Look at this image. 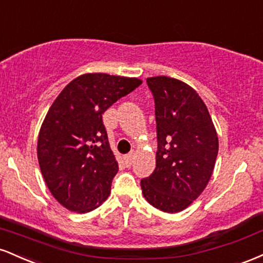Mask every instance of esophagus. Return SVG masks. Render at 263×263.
<instances>
[{"label":"esophagus","mask_w":263,"mask_h":263,"mask_svg":"<svg viewBox=\"0 0 263 263\" xmlns=\"http://www.w3.org/2000/svg\"><path fill=\"white\" fill-rule=\"evenodd\" d=\"M134 158H135V152H129L128 155L123 157V161H125L126 167H131L132 162H134Z\"/></svg>","instance_id":"1"}]
</instances>
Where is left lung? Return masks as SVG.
I'll return each mask as SVG.
<instances>
[{
	"label": "left lung",
	"mask_w": 263,
	"mask_h": 263,
	"mask_svg": "<svg viewBox=\"0 0 263 263\" xmlns=\"http://www.w3.org/2000/svg\"><path fill=\"white\" fill-rule=\"evenodd\" d=\"M155 99L156 170L141 180L143 197L165 213L188 208L209 183L219 141L206 106L193 87L168 77L147 78Z\"/></svg>",
	"instance_id": "1"
}]
</instances>
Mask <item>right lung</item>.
<instances>
[{
    "instance_id": "obj_1",
    "label": "right lung",
    "mask_w": 263,
    "mask_h": 263,
    "mask_svg": "<svg viewBox=\"0 0 263 263\" xmlns=\"http://www.w3.org/2000/svg\"><path fill=\"white\" fill-rule=\"evenodd\" d=\"M142 84L136 78L84 74L64 87L38 136V162L53 197L87 213L101 205L119 171L102 114Z\"/></svg>"
}]
</instances>
